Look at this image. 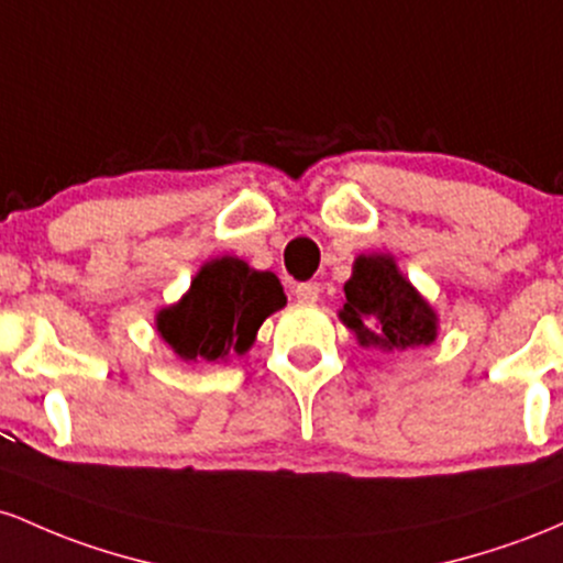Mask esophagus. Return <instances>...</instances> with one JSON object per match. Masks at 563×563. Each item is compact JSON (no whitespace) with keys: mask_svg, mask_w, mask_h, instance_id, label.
<instances>
[{"mask_svg":"<svg viewBox=\"0 0 563 563\" xmlns=\"http://www.w3.org/2000/svg\"><path fill=\"white\" fill-rule=\"evenodd\" d=\"M321 295V287L316 282H300L298 287H295V298L300 302H316Z\"/></svg>","mask_w":563,"mask_h":563,"instance_id":"esophagus-1","label":"esophagus"}]
</instances>
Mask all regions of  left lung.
<instances>
[{"label":"left lung","instance_id":"obj_1","mask_svg":"<svg viewBox=\"0 0 563 563\" xmlns=\"http://www.w3.org/2000/svg\"><path fill=\"white\" fill-rule=\"evenodd\" d=\"M340 319L356 332L364 349L407 351L431 345L435 338L433 308L415 292L388 255H362L353 263Z\"/></svg>","mask_w":563,"mask_h":563}]
</instances>
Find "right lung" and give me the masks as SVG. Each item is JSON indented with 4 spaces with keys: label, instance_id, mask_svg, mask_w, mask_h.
Returning <instances> with one entry per match:
<instances>
[{
    "label": "right lung",
    "instance_id": "1",
    "mask_svg": "<svg viewBox=\"0 0 563 563\" xmlns=\"http://www.w3.org/2000/svg\"><path fill=\"white\" fill-rule=\"evenodd\" d=\"M287 302L279 279L252 271L239 257H220L199 271L178 306L156 319L159 334L186 362H220L255 343L265 316Z\"/></svg>",
    "mask_w": 563,
    "mask_h": 563
}]
</instances>
